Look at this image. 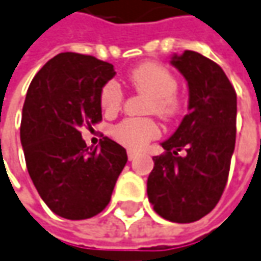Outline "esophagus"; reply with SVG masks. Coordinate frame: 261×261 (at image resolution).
<instances>
[{"label": "esophagus", "mask_w": 261, "mask_h": 261, "mask_svg": "<svg viewBox=\"0 0 261 261\" xmlns=\"http://www.w3.org/2000/svg\"><path fill=\"white\" fill-rule=\"evenodd\" d=\"M136 156H138V152L130 151V149L127 151V159H129V161H134V159L136 158Z\"/></svg>", "instance_id": "esophagus-1"}]
</instances>
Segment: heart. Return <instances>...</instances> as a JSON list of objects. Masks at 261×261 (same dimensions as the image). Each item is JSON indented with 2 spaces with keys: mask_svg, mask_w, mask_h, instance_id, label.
Here are the masks:
<instances>
[{
  "mask_svg": "<svg viewBox=\"0 0 261 261\" xmlns=\"http://www.w3.org/2000/svg\"><path fill=\"white\" fill-rule=\"evenodd\" d=\"M129 82L139 93L151 97L148 112L164 119L176 116L181 102L175 96L178 82L175 76L158 63H143L129 73ZM123 100L122 89L116 82H109L100 92L102 109L108 113L118 112ZM159 135V127L152 119H125L112 129V136L129 149H141Z\"/></svg>",
  "mask_w": 261,
  "mask_h": 261,
  "instance_id": "obj_1",
  "label": "heart"
}]
</instances>
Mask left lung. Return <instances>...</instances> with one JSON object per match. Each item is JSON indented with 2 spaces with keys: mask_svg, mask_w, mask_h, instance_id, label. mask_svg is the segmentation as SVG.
Instances as JSON below:
<instances>
[{
  "mask_svg": "<svg viewBox=\"0 0 261 261\" xmlns=\"http://www.w3.org/2000/svg\"><path fill=\"white\" fill-rule=\"evenodd\" d=\"M188 86V115L153 156L148 198L172 223L197 221L216 207L227 184L236 146L237 96L223 69L185 50L171 57ZM184 149V155L177 152Z\"/></svg>",
  "mask_w": 261,
  "mask_h": 261,
  "instance_id": "obj_1",
  "label": "left lung"
}]
</instances>
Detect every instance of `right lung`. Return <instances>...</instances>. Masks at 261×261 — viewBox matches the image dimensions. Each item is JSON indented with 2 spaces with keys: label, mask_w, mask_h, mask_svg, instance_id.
<instances>
[{
  "label": "right lung",
  "mask_w": 261,
  "mask_h": 261,
  "mask_svg": "<svg viewBox=\"0 0 261 261\" xmlns=\"http://www.w3.org/2000/svg\"><path fill=\"white\" fill-rule=\"evenodd\" d=\"M116 74L92 56L60 53L30 83L20 138L30 178L47 207L67 220H86L109 204L126 165V149L109 138L87 148L80 127L102 120L100 92Z\"/></svg>",
  "instance_id": "obj_1"
}]
</instances>
